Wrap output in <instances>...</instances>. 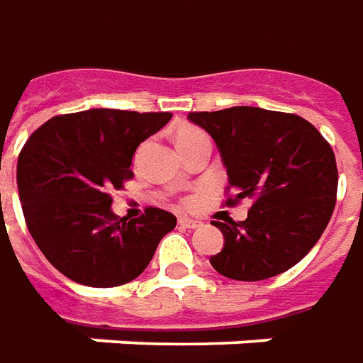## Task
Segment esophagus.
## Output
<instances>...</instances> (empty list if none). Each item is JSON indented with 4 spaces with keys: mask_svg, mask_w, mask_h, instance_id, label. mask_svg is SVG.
Wrapping results in <instances>:
<instances>
[{
    "mask_svg": "<svg viewBox=\"0 0 363 363\" xmlns=\"http://www.w3.org/2000/svg\"><path fill=\"white\" fill-rule=\"evenodd\" d=\"M179 226H182V228H196V226H201V223L192 220V218H186V216H181L179 218Z\"/></svg>",
    "mask_w": 363,
    "mask_h": 363,
    "instance_id": "obj_1",
    "label": "esophagus"
}]
</instances>
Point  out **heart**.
I'll return each instance as SVG.
<instances>
[{
  "label": "heart",
  "mask_w": 363,
  "mask_h": 363,
  "mask_svg": "<svg viewBox=\"0 0 363 363\" xmlns=\"http://www.w3.org/2000/svg\"><path fill=\"white\" fill-rule=\"evenodd\" d=\"M201 130L194 129V127H189V125H181L179 129L174 130V143L179 145V143H182V140L191 139V137H194V135H199Z\"/></svg>",
  "instance_id": "obj_1"
}]
</instances>
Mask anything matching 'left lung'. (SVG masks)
I'll list each match as a JSON object with an SVG mask.
<instances>
[{
	"mask_svg": "<svg viewBox=\"0 0 363 363\" xmlns=\"http://www.w3.org/2000/svg\"><path fill=\"white\" fill-rule=\"evenodd\" d=\"M220 150L230 204L252 199L242 223H218L224 246L211 264L256 282L286 272L314 248L336 206L337 167L320 130L298 115L260 107L189 113Z\"/></svg>",
	"mask_w": 363,
	"mask_h": 363,
	"instance_id": "1",
	"label": "left lung"
}]
</instances>
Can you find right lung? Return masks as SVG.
Masks as SVG:
<instances>
[{
    "instance_id": "obj_1",
    "label": "right lung",
    "mask_w": 363,
    "mask_h": 363,
    "mask_svg": "<svg viewBox=\"0 0 363 363\" xmlns=\"http://www.w3.org/2000/svg\"><path fill=\"white\" fill-rule=\"evenodd\" d=\"M171 113L89 109L59 115L29 137L17 161L27 228L61 274L93 288L127 284L143 274L174 214L147 208L117 220L111 191L133 177V155Z\"/></svg>"
}]
</instances>
